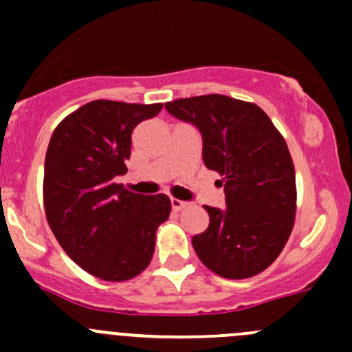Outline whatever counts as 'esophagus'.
<instances>
[{"label":"esophagus","mask_w":352,"mask_h":352,"mask_svg":"<svg viewBox=\"0 0 352 352\" xmlns=\"http://www.w3.org/2000/svg\"><path fill=\"white\" fill-rule=\"evenodd\" d=\"M170 203H172V208L173 210H182V208H186L187 205H189V203H187V201H182V199H177V198L170 199Z\"/></svg>","instance_id":"obj_1"}]
</instances>
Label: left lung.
<instances>
[{
    "mask_svg": "<svg viewBox=\"0 0 352 352\" xmlns=\"http://www.w3.org/2000/svg\"><path fill=\"white\" fill-rule=\"evenodd\" d=\"M165 107L198 128L203 163L226 180V208L205 206L208 228L192 236L199 261L229 280L258 274L281 254L294 228L297 191L287 142L250 102L212 94Z\"/></svg>",
    "mask_w": 352,
    "mask_h": 352,
    "instance_id": "8db88e82",
    "label": "left lung"
}]
</instances>
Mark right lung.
<instances>
[{
	"instance_id": "right-lung-1",
	"label": "right lung",
	"mask_w": 352,
	"mask_h": 352,
	"mask_svg": "<svg viewBox=\"0 0 352 352\" xmlns=\"http://www.w3.org/2000/svg\"><path fill=\"white\" fill-rule=\"evenodd\" d=\"M163 104L94 100L60 121L45 157L43 199L52 232L81 269L106 281L140 274L168 219L165 195L144 196L114 182L126 173L131 131Z\"/></svg>"
}]
</instances>
